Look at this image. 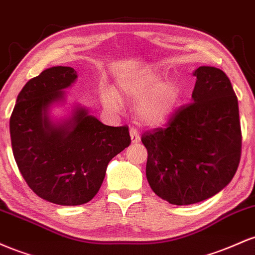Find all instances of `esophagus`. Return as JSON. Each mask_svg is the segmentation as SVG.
<instances>
[{"mask_svg": "<svg viewBox=\"0 0 255 255\" xmlns=\"http://www.w3.org/2000/svg\"><path fill=\"white\" fill-rule=\"evenodd\" d=\"M130 137H131V142L132 143H137L139 141V133L136 128H131L130 130Z\"/></svg>", "mask_w": 255, "mask_h": 255, "instance_id": "1", "label": "esophagus"}]
</instances>
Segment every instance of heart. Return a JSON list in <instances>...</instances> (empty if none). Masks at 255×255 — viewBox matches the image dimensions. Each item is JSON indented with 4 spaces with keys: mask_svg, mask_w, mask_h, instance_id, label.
I'll return each mask as SVG.
<instances>
[{
    "mask_svg": "<svg viewBox=\"0 0 255 255\" xmlns=\"http://www.w3.org/2000/svg\"><path fill=\"white\" fill-rule=\"evenodd\" d=\"M156 71H141L122 77L118 87L122 95L137 101L136 118L147 127L165 124L182 100V88L172 79H166ZM102 104L111 111H119L122 101L111 89L101 93Z\"/></svg>",
    "mask_w": 255,
    "mask_h": 255,
    "instance_id": "obj_1",
    "label": "heart"
}]
</instances>
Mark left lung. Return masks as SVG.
<instances>
[{
    "label": "left lung",
    "instance_id": "left-lung-1",
    "mask_svg": "<svg viewBox=\"0 0 255 255\" xmlns=\"http://www.w3.org/2000/svg\"><path fill=\"white\" fill-rule=\"evenodd\" d=\"M193 74V102L178 108L164 128L142 135L151 190L178 206L204 201L224 189L241 158L239 102L230 79L211 66Z\"/></svg>",
    "mask_w": 255,
    "mask_h": 255
}]
</instances>
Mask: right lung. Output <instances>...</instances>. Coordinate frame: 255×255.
I'll list each match as a JSON object with an SVG mask.
<instances>
[{
  "label": "right lung",
  "mask_w": 255,
  "mask_h": 255,
  "mask_svg": "<svg viewBox=\"0 0 255 255\" xmlns=\"http://www.w3.org/2000/svg\"><path fill=\"white\" fill-rule=\"evenodd\" d=\"M77 79L72 67L55 66L30 79L9 120L13 155L28 187L61 206L89 202L100 190L108 162L131 143L128 128L108 127L85 108L54 122L49 111L65 101Z\"/></svg>",
  "instance_id": "1"
}]
</instances>
